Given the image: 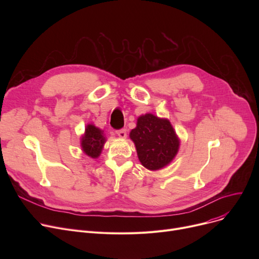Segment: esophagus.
Segmentation results:
<instances>
[{"label": "esophagus", "instance_id": "esophagus-1", "mask_svg": "<svg viewBox=\"0 0 259 259\" xmlns=\"http://www.w3.org/2000/svg\"><path fill=\"white\" fill-rule=\"evenodd\" d=\"M116 134L118 135V137H119L120 139H126V137H127V131H126V129H120V130H117V131H116Z\"/></svg>", "mask_w": 259, "mask_h": 259}]
</instances>
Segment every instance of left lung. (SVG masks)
Segmentation results:
<instances>
[{
	"label": "left lung",
	"instance_id": "left-lung-1",
	"mask_svg": "<svg viewBox=\"0 0 259 259\" xmlns=\"http://www.w3.org/2000/svg\"><path fill=\"white\" fill-rule=\"evenodd\" d=\"M140 161L149 170H159L166 167L179 152L180 140L171 122L151 113L141 115L137 127L131 130Z\"/></svg>",
	"mask_w": 259,
	"mask_h": 259
}]
</instances>
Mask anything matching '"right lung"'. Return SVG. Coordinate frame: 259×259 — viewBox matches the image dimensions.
Returning a JSON list of instances; mask_svg holds the SVG:
<instances>
[{
    "label": "right lung",
    "instance_id": "1",
    "mask_svg": "<svg viewBox=\"0 0 259 259\" xmlns=\"http://www.w3.org/2000/svg\"><path fill=\"white\" fill-rule=\"evenodd\" d=\"M106 139L103 131L92 124L87 125L85 133L80 139L81 150L92 158H98L103 150Z\"/></svg>",
    "mask_w": 259,
    "mask_h": 259
}]
</instances>
